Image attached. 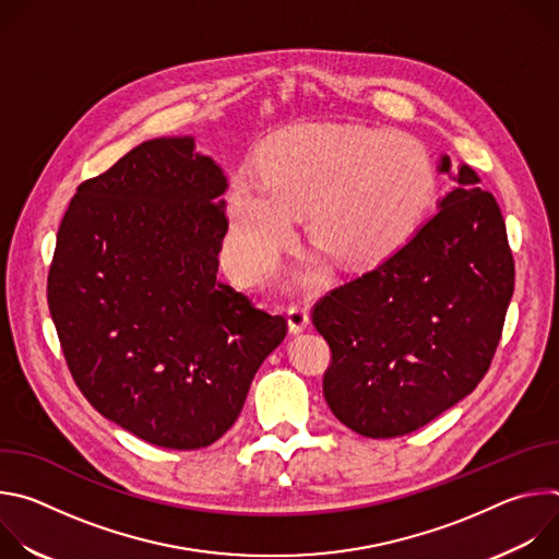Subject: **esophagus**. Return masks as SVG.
I'll return each mask as SVG.
<instances>
[{"instance_id":"esophagus-1","label":"esophagus","mask_w":559,"mask_h":559,"mask_svg":"<svg viewBox=\"0 0 559 559\" xmlns=\"http://www.w3.org/2000/svg\"><path fill=\"white\" fill-rule=\"evenodd\" d=\"M287 323H289V332L292 334H300L307 325H309V311L307 307L294 305L287 309Z\"/></svg>"}]
</instances>
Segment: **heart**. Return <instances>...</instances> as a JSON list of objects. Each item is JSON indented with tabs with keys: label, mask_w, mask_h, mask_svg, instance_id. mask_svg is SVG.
<instances>
[{
	"label": "heart",
	"mask_w": 559,
	"mask_h": 559,
	"mask_svg": "<svg viewBox=\"0 0 559 559\" xmlns=\"http://www.w3.org/2000/svg\"><path fill=\"white\" fill-rule=\"evenodd\" d=\"M427 150L391 130L313 123L276 134L259 175L227 188L229 259L238 278L267 274L307 210L316 248L345 267L378 265L401 250L436 197Z\"/></svg>",
	"instance_id": "1"
}]
</instances>
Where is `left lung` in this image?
Instances as JSON below:
<instances>
[{"label": "left lung", "instance_id": "obj_1", "mask_svg": "<svg viewBox=\"0 0 559 559\" xmlns=\"http://www.w3.org/2000/svg\"><path fill=\"white\" fill-rule=\"evenodd\" d=\"M455 188L378 267L332 289L311 323L332 349L323 393L365 438L412 433L460 403L489 371L513 296L507 225L480 179L440 156Z\"/></svg>", "mask_w": 559, "mask_h": 559}]
</instances>
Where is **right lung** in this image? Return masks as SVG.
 Returning <instances> with one entry per match:
<instances>
[{
	"label": "right lung",
	"instance_id": "add662e5",
	"mask_svg": "<svg viewBox=\"0 0 559 559\" xmlns=\"http://www.w3.org/2000/svg\"><path fill=\"white\" fill-rule=\"evenodd\" d=\"M225 190L194 136L150 139L79 186L57 231L48 307L68 369L102 416L156 447L216 442L287 334L216 278Z\"/></svg>",
	"mask_w": 559,
	"mask_h": 559
}]
</instances>
